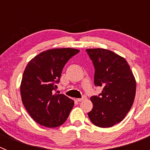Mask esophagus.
<instances>
[{
	"label": "esophagus",
	"instance_id": "esophagus-1",
	"mask_svg": "<svg viewBox=\"0 0 150 150\" xmlns=\"http://www.w3.org/2000/svg\"><path fill=\"white\" fill-rule=\"evenodd\" d=\"M86 96H83L81 98H77V99H76V100H77L78 101L80 102V101H82V100H86Z\"/></svg>",
	"mask_w": 150,
	"mask_h": 150
}]
</instances>
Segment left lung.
Returning <instances> with one entry per match:
<instances>
[{
  "instance_id": "obj_1",
  "label": "left lung",
  "mask_w": 150,
  "mask_h": 150,
  "mask_svg": "<svg viewBox=\"0 0 150 150\" xmlns=\"http://www.w3.org/2000/svg\"><path fill=\"white\" fill-rule=\"evenodd\" d=\"M95 67L94 83L103 88L98 96L91 97L93 108L88 112L96 126L109 128L122 121L132 108L136 80L127 61L105 49H87Z\"/></svg>"
}]
</instances>
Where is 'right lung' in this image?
<instances>
[{"label":"right lung","instance_id":"obj_1","mask_svg":"<svg viewBox=\"0 0 150 150\" xmlns=\"http://www.w3.org/2000/svg\"><path fill=\"white\" fill-rule=\"evenodd\" d=\"M79 52L72 48L46 50L26 66L21 82V97L26 110L38 124L54 128L63 124L68 117L74 101L54 91L65 64Z\"/></svg>","mask_w":150,"mask_h":150}]
</instances>
